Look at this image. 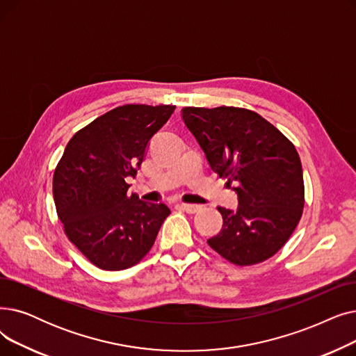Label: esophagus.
I'll list each match as a JSON object with an SVG mask.
<instances>
[{
  "label": "esophagus",
  "mask_w": 356,
  "mask_h": 356,
  "mask_svg": "<svg viewBox=\"0 0 356 356\" xmlns=\"http://www.w3.org/2000/svg\"><path fill=\"white\" fill-rule=\"evenodd\" d=\"M181 209H182L184 211L190 213V214H194V213H197V211L201 209V206H197V204H187V202H182Z\"/></svg>",
  "instance_id": "1"
}]
</instances>
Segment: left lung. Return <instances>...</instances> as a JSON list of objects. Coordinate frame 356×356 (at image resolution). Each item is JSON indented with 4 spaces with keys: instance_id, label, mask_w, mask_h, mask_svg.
Returning <instances> with one entry per match:
<instances>
[{
    "instance_id": "obj_1",
    "label": "left lung",
    "mask_w": 356,
    "mask_h": 356,
    "mask_svg": "<svg viewBox=\"0 0 356 356\" xmlns=\"http://www.w3.org/2000/svg\"><path fill=\"white\" fill-rule=\"evenodd\" d=\"M182 120L210 168L238 194L236 211L217 207L223 227L207 241L229 262L248 266L274 257L304 209L301 161L294 145L258 113L239 107H185Z\"/></svg>"
}]
</instances>
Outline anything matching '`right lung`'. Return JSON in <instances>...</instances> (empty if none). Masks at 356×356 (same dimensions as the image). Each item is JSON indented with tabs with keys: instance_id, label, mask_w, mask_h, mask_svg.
<instances>
[{
	"instance_id": "1",
	"label": "right lung",
	"mask_w": 356,
	"mask_h": 356,
	"mask_svg": "<svg viewBox=\"0 0 356 356\" xmlns=\"http://www.w3.org/2000/svg\"><path fill=\"white\" fill-rule=\"evenodd\" d=\"M175 106L126 104L97 117L67 142L54 174L65 234L95 266L122 270L154 246L169 210L129 194L147 143Z\"/></svg>"
}]
</instances>
